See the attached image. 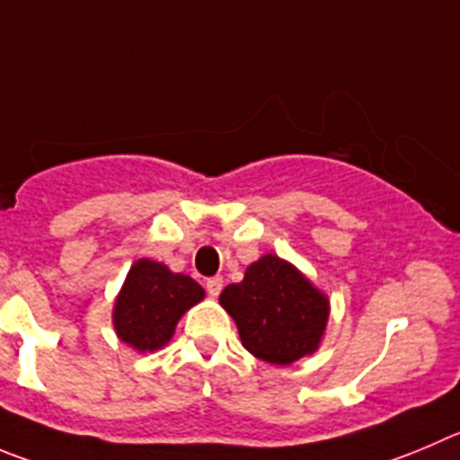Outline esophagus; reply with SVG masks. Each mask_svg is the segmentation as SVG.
Segmentation results:
<instances>
[{"instance_id": "esophagus-1", "label": "esophagus", "mask_w": 460, "mask_h": 460, "mask_svg": "<svg viewBox=\"0 0 460 460\" xmlns=\"http://www.w3.org/2000/svg\"><path fill=\"white\" fill-rule=\"evenodd\" d=\"M222 286H225L222 277H210L208 281H206V290H208L210 297H217V295L222 293Z\"/></svg>"}]
</instances>
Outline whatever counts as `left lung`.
I'll return each mask as SVG.
<instances>
[{"mask_svg": "<svg viewBox=\"0 0 460 460\" xmlns=\"http://www.w3.org/2000/svg\"><path fill=\"white\" fill-rule=\"evenodd\" d=\"M220 304L238 327L243 347L272 366H290L320 347L329 299L288 261L261 256L240 283L222 290Z\"/></svg>", "mask_w": 460, "mask_h": 460, "instance_id": "8db88e82", "label": "left lung"}]
</instances>
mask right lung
<instances>
[{
    "mask_svg": "<svg viewBox=\"0 0 460 460\" xmlns=\"http://www.w3.org/2000/svg\"><path fill=\"white\" fill-rule=\"evenodd\" d=\"M201 299L204 288L195 279L172 272L158 261L140 259L115 299V333L133 349L156 351L170 342L183 313Z\"/></svg>",
    "mask_w": 460,
    "mask_h": 460,
    "instance_id": "add662e5",
    "label": "right lung"
}]
</instances>
